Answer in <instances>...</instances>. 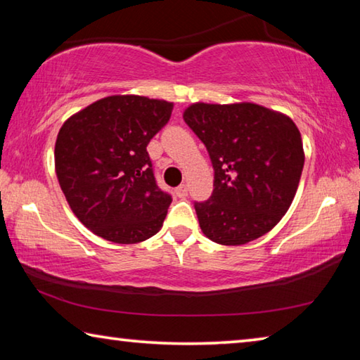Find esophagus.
<instances>
[{"label": "esophagus", "mask_w": 360, "mask_h": 360, "mask_svg": "<svg viewBox=\"0 0 360 360\" xmlns=\"http://www.w3.org/2000/svg\"><path fill=\"white\" fill-rule=\"evenodd\" d=\"M176 195H178L179 198H186L188 195V187L186 184H181L178 188H176Z\"/></svg>", "instance_id": "obj_1"}]
</instances>
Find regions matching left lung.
I'll return each mask as SVG.
<instances>
[{"mask_svg": "<svg viewBox=\"0 0 360 360\" xmlns=\"http://www.w3.org/2000/svg\"><path fill=\"white\" fill-rule=\"evenodd\" d=\"M184 120L214 168L211 197L193 203L202 231L224 246L260 238L288 212L300 182L304 154L297 125L254 103H195Z\"/></svg>", "mask_w": 360, "mask_h": 360, "instance_id": "left-lung-1", "label": "left lung"}]
</instances>
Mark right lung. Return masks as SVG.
Segmentation results:
<instances>
[{
	"label": "right lung",
	"instance_id": "right-lung-1",
	"mask_svg": "<svg viewBox=\"0 0 360 360\" xmlns=\"http://www.w3.org/2000/svg\"><path fill=\"white\" fill-rule=\"evenodd\" d=\"M173 103L112 95L71 115L58 131L56 172L70 208L95 235L133 245L162 229L172 195L157 186L148 144Z\"/></svg>",
	"mask_w": 360,
	"mask_h": 360
}]
</instances>
